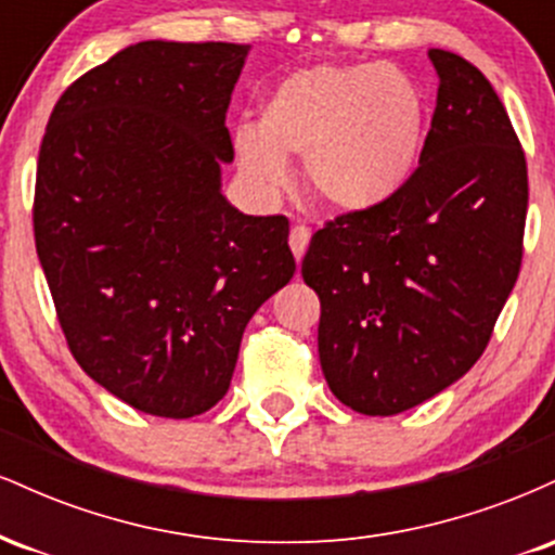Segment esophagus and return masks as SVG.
Here are the masks:
<instances>
[{
    "mask_svg": "<svg viewBox=\"0 0 555 555\" xmlns=\"http://www.w3.org/2000/svg\"><path fill=\"white\" fill-rule=\"evenodd\" d=\"M308 242H310V229H308V227H305V224H295V227H292V232H289V247H292V253H295L297 260H302L305 250H308Z\"/></svg>",
    "mask_w": 555,
    "mask_h": 555,
    "instance_id": "esophagus-1",
    "label": "esophagus"
}]
</instances>
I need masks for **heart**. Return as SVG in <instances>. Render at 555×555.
Returning a JSON list of instances; mask_svg holds the SVG:
<instances>
[{"label":"heart","mask_w":555,"mask_h":555,"mask_svg":"<svg viewBox=\"0 0 555 555\" xmlns=\"http://www.w3.org/2000/svg\"><path fill=\"white\" fill-rule=\"evenodd\" d=\"M428 101L393 65H315L273 86L256 127L234 135L242 177L263 195L289 180L286 158H302L310 193L341 211L380 206L415 175Z\"/></svg>","instance_id":"obj_1"}]
</instances>
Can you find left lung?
Here are the masks:
<instances>
[{"label":"left lung","instance_id":"8db88e82","mask_svg":"<svg viewBox=\"0 0 555 555\" xmlns=\"http://www.w3.org/2000/svg\"><path fill=\"white\" fill-rule=\"evenodd\" d=\"M428 56L438 99L412 180L318 229L302 260L323 375L360 415H399L460 380L521 266L530 193L512 119L464 56Z\"/></svg>","mask_w":555,"mask_h":555}]
</instances>
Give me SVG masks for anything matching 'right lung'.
Instances as JSON below:
<instances>
[{
  "mask_svg": "<svg viewBox=\"0 0 555 555\" xmlns=\"http://www.w3.org/2000/svg\"><path fill=\"white\" fill-rule=\"evenodd\" d=\"M245 43L140 41L56 101L34 234L73 358L145 415L227 393L247 321L295 276L286 216L221 195Z\"/></svg>",
  "mask_w": 555,
  "mask_h": 555,
  "instance_id": "add662e5",
  "label": "right lung"
}]
</instances>
